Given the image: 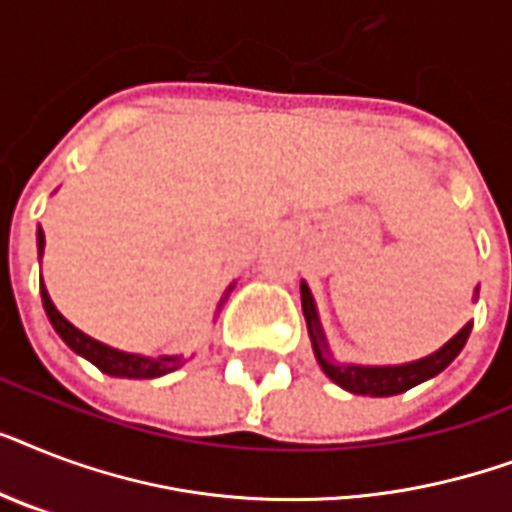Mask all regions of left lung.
Wrapping results in <instances>:
<instances>
[{
	"mask_svg": "<svg viewBox=\"0 0 512 512\" xmlns=\"http://www.w3.org/2000/svg\"><path fill=\"white\" fill-rule=\"evenodd\" d=\"M478 297V287L473 300ZM300 300H303V316L305 324H308V337H311L313 356L319 361V366L324 369L329 380L340 385L342 390L348 393H356V396H398V393H406L414 385L436 377L452 364L454 358L460 356V350L465 348V342L470 337V329H473V321H468L465 327L457 332L449 342H444L441 348L433 350L430 356L417 358V361H409V364H388V366H369V364H345V361H337L332 348H329L327 335H324V327H321L319 308H316V300L311 295V287L300 281Z\"/></svg>",
	"mask_w": 512,
	"mask_h": 512,
	"instance_id": "1",
	"label": "left lung"
}]
</instances>
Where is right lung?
Returning a JSON list of instances; mask_svg holds the SVG:
<instances>
[{
	"mask_svg": "<svg viewBox=\"0 0 512 512\" xmlns=\"http://www.w3.org/2000/svg\"><path fill=\"white\" fill-rule=\"evenodd\" d=\"M36 249H39V260L44 255V231L42 225L36 228ZM233 284L225 289V295L220 297V305H217V313L223 308V303L231 295ZM39 295H42V305L47 319H50L52 329L58 332L60 340L66 342L68 348L84 356L90 364H95L100 372L111 374V377H127V380H154V377H162V374H170L175 369L188 361L183 353H175V356H143V353H127V350L111 348L106 342L95 340V337L84 335L82 329H76L71 321L63 316V313L55 308V303L50 300V292L44 287V281L39 284Z\"/></svg>",
	"mask_w": 512,
	"mask_h": 512,
	"instance_id": "add662e5",
	"label": "right lung"
}]
</instances>
